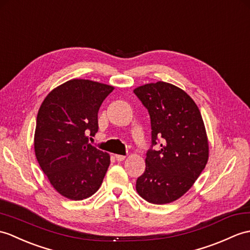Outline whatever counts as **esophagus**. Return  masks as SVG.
<instances>
[{
    "instance_id": "1",
    "label": "esophagus",
    "mask_w": 250,
    "mask_h": 250,
    "mask_svg": "<svg viewBox=\"0 0 250 250\" xmlns=\"http://www.w3.org/2000/svg\"><path fill=\"white\" fill-rule=\"evenodd\" d=\"M115 159L117 160L118 162H123L125 159V155H120V154H116L115 155Z\"/></svg>"
}]
</instances>
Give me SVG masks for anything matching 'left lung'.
<instances>
[{
	"label": "left lung",
	"mask_w": 250,
	"mask_h": 250,
	"mask_svg": "<svg viewBox=\"0 0 250 250\" xmlns=\"http://www.w3.org/2000/svg\"><path fill=\"white\" fill-rule=\"evenodd\" d=\"M134 94L148 109L151 123V147L136 190L150 204H169L193 187L207 165L204 120L193 99L172 84H146L135 88ZM159 141L161 148L155 150Z\"/></svg>",
	"instance_id": "1"
}]
</instances>
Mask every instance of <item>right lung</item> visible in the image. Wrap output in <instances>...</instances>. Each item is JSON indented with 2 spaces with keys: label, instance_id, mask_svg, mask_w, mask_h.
Masks as SVG:
<instances>
[{
  "label": "right lung",
  "instance_id": "add662e5",
  "mask_svg": "<svg viewBox=\"0 0 250 250\" xmlns=\"http://www.w3.org/2000/svg\"><path fill=\"white\" fill-rule=\"evenodd\" d=\"M114 87L73 79L56 87L40 106L34 148L39 166L59 193L83 200L101 187L109 155L88 137L98 132V112Z\"/></svg>",
  "mask_w": 250,
  "mask_h": 250
}]
</instances>
